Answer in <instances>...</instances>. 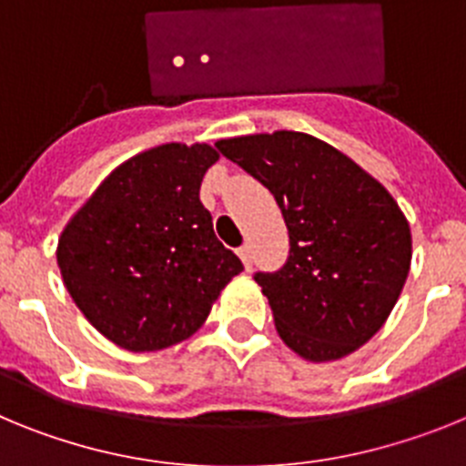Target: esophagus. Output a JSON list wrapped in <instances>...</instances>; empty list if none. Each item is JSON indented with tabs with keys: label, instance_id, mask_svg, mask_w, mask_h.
I'll use <instances>...</instances> for the list:
<instances>
[{
	"label": "esophagus",
	"instance_id": "obj_1",
	"mask_svg": "<svg viewBox=\"0 0 466 466\" xmlns=\"http://www.w3.org/2000/svg\"><path fill=\"white\" fill-rule=\"evenodd\" d=\"M238 257L242 258V263H245L247 270H252V247L242 245L240 249H238Z\"/></svg>",
	"mask_w": 466,
	"mask_h": 466
}]
</instances>
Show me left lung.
Listing matches in <instances>:
<instances>
[{
  "label": "left lung",
  "instance_id": "8db88e82",
  "mask_svg": "<svg viewBox=\"0 0 466 466\" xmlns=\"http://www.w3.org/2000/svg\"><path fill=\"white\" fill-rule=\"evenodd\" d=\"M217 149L273 193L289 258L257 273L279 339L308 361H336L380 331L409 278V219L376 177L296 130L219 139Z\"/></svg>",
  "mask_w": 466,
  "mask_h": 466
}]
</instances>
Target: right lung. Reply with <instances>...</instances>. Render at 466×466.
I'll return each instance as SVG.
<instances>
[{
  "instance_id": "right-lung-1",
  "label": "right lung",
  "mask_w": 466,
  "mask_h": 466,
  "mask_svg": "<svg viewBox=\"0 0 466 466\" xmlns=\"http://www.w3.org/2000/svg\"><path fill=\"white\" fill-rule=\"evenodd\" d=\"M209 144H160L102 179L57 238L69 296L106 340L130 352L182 343L242 270L214 236L200 182Z\"/></svg>"
}]
</instances>
